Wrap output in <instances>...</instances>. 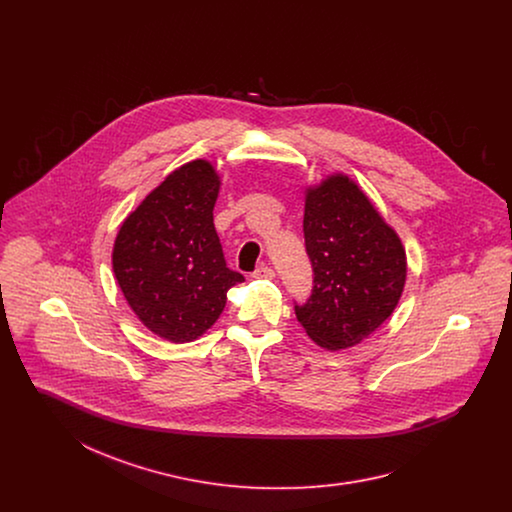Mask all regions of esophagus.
<instances>
[{
	"instance_id": "obj_1",
	"label": "esophagus",
	"mask_w": 512,
	"mask_h": 512,
	"mask_svg": "<svg viewBox=\"0 0 512 512\" xmlns=\"http://www.w3.org/2000/svg\"><path fill=\"white\" fill-rule=\"evenodd\" d=\"M253 278H259V280H272L274 278V270L267 267V265H261L253 272Z\"/></svg>"
}]
</instances>
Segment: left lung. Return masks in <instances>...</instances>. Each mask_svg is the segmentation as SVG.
Segmentation results:
<instances>
[{"instance_id":"8db88e82","label":"left lung","mask_w":512,"mask_h":512,"mask_svg":"<svg viewBox=\"0 0 512 512\" xmlns=\"http://www.w3.org/2000/svg\"><path fill=\"white\" fill-rule=\"evenodd\" d=\"M313 293L295 305L307 336L328 351L355 347L395 311L407 280L401 238L343 172L305 190Z\"/></svg>"}]
</instances>
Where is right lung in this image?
<instances>
[{
    "label": "right lung",
    "instance_id": "1",
    "mask_svg": "<svg viewBox=\"0 0 512 512\" xmlns=\"http://www.w3.org/2000/svg\"><path fill=\"white\" fill-rule=\"evenodd\" d=\"M217 169L195 159L172 171L124 219L113 272L134 315L172 343L203 336L220 317L226 292L244 282L226 267L213 224Z\"/></svg>",
    "mask_w": 512,
    "mask_h": 512
}]
</instances>
